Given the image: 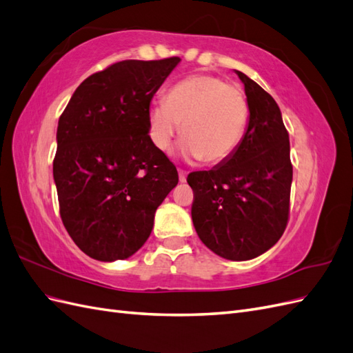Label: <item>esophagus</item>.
Returning <instances> with one entry per match:
<instances>
[{"label": "esophagus", "mask_w": 353, "mask_h": 353, "mask_svg": "<svg viewBox=\"0 0 353 353\" xmlns=\"http://www.w3.org/2000/svg\"><path fill=\"white\" fill-rule=\"evenodd\" d=\"M186 177H188V173H186V171L185 170H179V180H180V182H186Z\"/></svg>", "instance_id": "esophagus-1"}]
</instances>
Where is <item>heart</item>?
Here are the masks:
<instances>
[{
    "label": "heart",
    "mask_w": 353,
    "mask_h": 353,
    "mask_svg": "<svg viewBox=\"0 0 353 353\" xmlns=\"http://www.w3.org/2000/svg\"><path fill=\"white\" fill-rule=\"evenodd\" d=\"M243 90L219 77L196 74L177 83L149 110L150 140L167 150L182 127L185 154L214 165L238 149L248 125Z\"/></svg>",
    "instance_id": "obj_1"
}]
</instances>
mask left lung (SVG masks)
<instances>
[{
  "label": "left lung",
  "instance_id": "8db88e82",
  "mask_svg": "<svg viewBox=\"0 0 353 353\" xmlns=\"http://www.w3.org/2000/svg\"><path fill=\"white\" fill-rule=\"evenodd\" d=\"M250 121L243 142L221 165L194 171L192 220L199 239L228 260L263 254L283 236L290 217L293 165L281 110L268 92L236 70Z\"/></svg>",
  "mask_w": 353,
  "mask_h": 353
}]
</instances>
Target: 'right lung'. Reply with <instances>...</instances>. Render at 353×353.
<instances>
[{
    "instance_id": "right-lung-1",
    "label": "right lung",
    "mask_w": 353,
    "mask_h": 353,
    "mask_svg": "<svg viewBox=\"0 0 353 353\" xmlns=\"http://www.w3.org/2000/svg\"><path fill=\"white\" fill-rule=\"evenodd\" d=\"M179 62L109 65L79 84L59 118L53 176L60 217L92 259L134 254L179 182L176 165L149 136L150 100Z\"/></svg>"
}]
</instances>
